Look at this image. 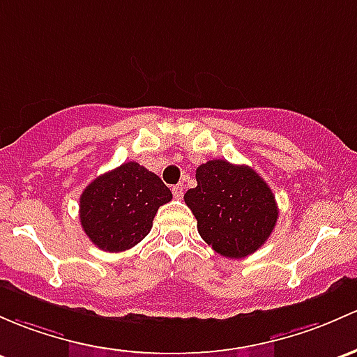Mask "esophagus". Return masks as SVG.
I'll use <instances>...</instances> for the list:
<instances>
[{
  "label": "esophagus",
  "instance_id": "obj_1",
  "mask_svg": "<svg viewBox=\"0 0 357 357\" xmlns=\"http://www.w3.org/2000/svg\"><path fill=\"white\" fill-rule=\"evenodd\" d=\"M183 193H185V190H183V185H176L172 186V195H174V198H181Z\"/></svg>",
  "mask_w": 357,
  "mask_h": 357
}]
</instances>
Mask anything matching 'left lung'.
<instances>
[{
    "label": "left lung",
    "instance_id": "8db88e82",
    "mask_svg": "<svg viewBox=\"0 0 357 357\" xmlns=\"http://www.w3.org/2000/svg\"><path fill=\"white\" fill-rule=\"evenodd\" d=\"M185 204L197 219L198 234L227 258L255 253L272 234L279 208L264 178L248 166L215 159L197 169V188Z\"/></svg>",
    "mask_w": 357,
    "mask_h": 357
}]
</instances>
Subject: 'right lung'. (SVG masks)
<instances>
[{
  "label": "right lung",
  "mask_w": 357,
  "mask_h": 357,
  "mask_svg": "<svg viewBox=\"0 0 357 357\" xmlns=\"http://www.w3.org/2000/svg\"><path fill=\"white\" fill-rule=\"evenodd\" d=\"M171 198V190L159 176L138 162H125L84 190L82 227L99 250H130L149 234L157 210Z\"/></svg>",
  "instance_id": "right-lung-1"
}]
</instances>
